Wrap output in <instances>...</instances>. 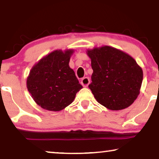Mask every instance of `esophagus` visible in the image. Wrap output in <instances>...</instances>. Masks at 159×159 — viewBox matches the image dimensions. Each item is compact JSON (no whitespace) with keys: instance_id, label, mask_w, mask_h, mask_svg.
Returning a JSON list of instances; mask_svg holds the SVG:
<instances>
[{"instance_id":"1","label":"esophagus","mask_w":159,"mask_h":159,"mask_svg":"<svg viewBox=\"0 0 159 159\" xmlns=\"http://www.w3.org/2000/svg\"><path fill=\"white\" fill-rule=\"evenodd\" d=\"M81 84L83 87H88V84H90V79L88 77H84L81 80Z\"/></svg>"}]
</instances>
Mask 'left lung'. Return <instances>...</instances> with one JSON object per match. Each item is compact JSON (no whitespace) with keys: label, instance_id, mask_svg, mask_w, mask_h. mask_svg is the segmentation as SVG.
<instances>
[{"label":"left lung","instance_id":"8db88e82","mask_svg":"<svg viewBox=\"0 0 159 159\" xmlns=\"http://www.w3.org/2000/svg\"><path fill=\"white\" fill-rule=\"evenodd\" d=\"M93 73L88 88L100 104L117 111L127 108L140 93L143 71L128 54L110 46L88 51Z\"/></svg>","mask_w":159,"mask_h":159}]
</instances>
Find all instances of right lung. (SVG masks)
Masks as SVG:
<instances>
[{"label":"right lung","instance_id":"right-lung-1","mask_svg":"<svg viewBox=\"0 0 159 159\" xmlns=\"http://www.w3.org/2000/svg\"><path fill=\"white\" fill-rule=\"evenodd\" d=\"M72 50L55 51L42 58L30 71L28 91L38 105L58 111L72 103L82 86L69 66Z\"/></svg>","mask_w":159,"mask_h":159}]
</instances>
